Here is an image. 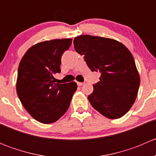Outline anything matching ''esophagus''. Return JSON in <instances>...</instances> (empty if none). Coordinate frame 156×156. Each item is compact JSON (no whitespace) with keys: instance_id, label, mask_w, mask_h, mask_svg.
I'll return each instance as SVG.
<instances>
[{"instance_id":"34e87169","label":"esophagus","mask_w":156,"mask_h":156,"mask_svg":"<svg viewBox=\"0 0 156 156\" xmlns=\"http://www.w3.org/2000/svg\"><path fill=\"white\" fill-rule=\"evenodd\" d=\"M77 84H78V86H82L83 84H84V83H83V82H78V81H77Z\"/></svg>"}]
</instances>
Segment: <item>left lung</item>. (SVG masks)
<instances>
[{"instance_id": "obj_1", "label": "left lung", "mask_w": 156, "mask_h": 156, "mask_svg": "<svg viewBox=\"0 0 156 156\" xmlns=\"http://www.w3.org/2000/svg\"><path fill=\"white\" fill-rule=\"evenodd\" d=\"M73 42L90 69L101 74L88 96L93 107L110 119L125 115L134 103L140 82L131 53L123 44L107 37L84 34Z\"/></svg>"}]
</instances>
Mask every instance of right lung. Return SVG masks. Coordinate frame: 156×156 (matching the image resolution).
I'll use <instances>...</instances> for the list:
<instances>
[{"label":"right lung","mask_w":156,"mask_h":156,"mask_svg":"<svg viewBox=\"0 0 156 156\" xmlns=\"http://www.w3.org/2000/svg\"><path fill=\"white\" fill-rule=\"evenodd\" d=\"M72 39H54L33 45L20 61L16 92L26 111L37 122L51 124L67 111L77 84L56 83L61 57Z\"/></svg>","instance_id":"right-lung-1"}]
</instances>
